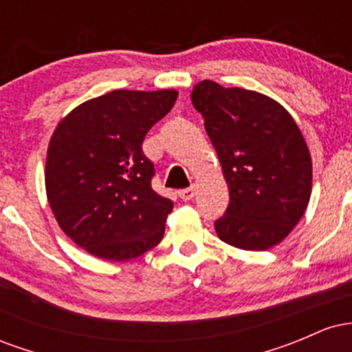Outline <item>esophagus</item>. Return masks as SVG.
<instances>
[{
  "instance_id": "obj_1",
  "label": "esophagus",
  "mask_w": 352,
  "mask_h": 352,
  "mask_svg": "<svg viewBox=\"0 0 352 352\" xmlns=\"http://www.w3.org/2000/svg\"><path fill=\"white\" fill-rule=\"evenodd\" d=\"M193 195H195V187H188V188H184V190H180L179 192V197L182 200H190V199H193Z\"/></svg>"
}]
</instances>
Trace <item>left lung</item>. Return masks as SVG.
<instances>
[{"instance_id":"8db88e82","label":"left lung","mask_w":352,"mask_h":352,"mask_svg":"<svg viewBox=\"0 0 352 352\" xmlns=\"http://www.w3.org/2000/svg\"><path fill=\"white\" fill-rule=\"evenodd\" d=\"M192 104L205 120L230 190L217 235L261 252L289 235L311 197L313 165L296 122L276 100L254 91L201 80Z\"/></svg>"}]
</instances>
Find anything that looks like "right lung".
I'll return each mask as SVG.
<instances>
[{
    "label": "right lung",
    "mask_w": 352,
    "mask_h": 352,
    "mask_svg": "<svg viewBox=\"0 0 352 352\" xmlns=\"http://www.w3.org/2000/svg\"><path fill=\"white\" fill-rule=\"evenodd\" d=\"M177 96L173 89L112 91L56 127L44 172L47 200L60 230L94 256L127 261L162 240L173 201L152 188L155 168L142 142Z\"/></svg>",
    "instance_id": "1"
}]
</instances>
